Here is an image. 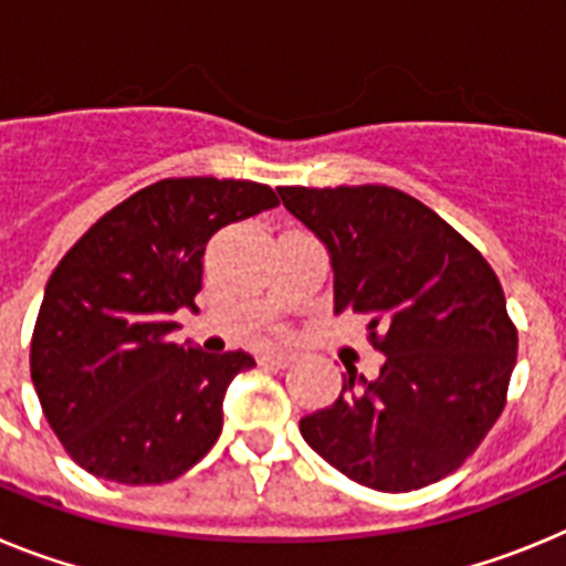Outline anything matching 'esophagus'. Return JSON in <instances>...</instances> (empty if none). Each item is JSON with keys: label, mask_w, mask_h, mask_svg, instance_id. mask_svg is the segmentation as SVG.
<instances>
[{"label": "esophagus", "mask_w": 566, "mask_h": 566, "mask_svg": "<svg viewBox=\"0 0 566 566\" xmlns=\"http://www.w3.org/2000/svg\"><path fill=\"white\" fill-rule=\"evenodd\" d=\"M260 363L272 365V368H289V365L294 363V357L289 352H280V348H272V352H266V354H263V357H260Z\"/></svg>", "instance_id": "1"}]
</instances>
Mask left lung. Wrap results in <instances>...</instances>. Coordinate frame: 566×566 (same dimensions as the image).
I'll return each instance as SVG.
<instances>
[{
    "label": "left lung",
    "instance_id": "left-lung-1",
    "mask_svg": "<svg viewBox=\"0 0 566 566\" xmlns=\"http://www.w3.org/2000/svg\"><path fill=\"white\" fill-rule=\"evenodd\" d=\"M277 192L326 247L334 314H368L385 354L377 379L343 374L339 397L300 419V433L365 488L408 493L439 482L504 408L518 334L502 283L457 229L399 189Z\"/></svg>",
    "mask_w": 566,
    "mask_h": 566
}]
</instances>
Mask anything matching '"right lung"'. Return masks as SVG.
Wrapping results in <instances>:
<instances>
[{"mask_svg": "<svg viewBox=\"0 0 566 566\" xmlns=\"http://www.w3.org/2000/svg\"><path fill=\"white\" fill-rule=\"evenodd\" d=\"M277 207L266 184L167 178L109 209L50 274L30 377L50 428L98 479L161 484L209 453L247 352L175 345L218 229Z\"/></svg>", "mask_w": 566, "mask_h": 566, "instance_id": "1", "label": "right lung"}]
</instances>
